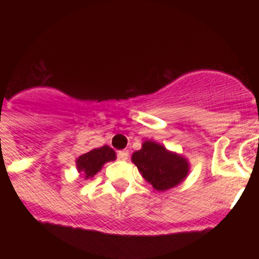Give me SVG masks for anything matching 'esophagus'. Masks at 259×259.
<instances>
[{
	"label": "esophagus",
	"mask_w": 259,
	"mask_h": 259,
	"mask_svg": "<svg viewBox=\"0 0 259 259\" xmlns=\"http://www.w3.org/2000/svg\"><path fill=\"white\" fill-rule=\"evenodd\" d=\"M118 159H122V161H127V159H128V152H127V150H119V152H118Z\"/></svg>",
	"instance_id": "obj_1"
}]
</instances>
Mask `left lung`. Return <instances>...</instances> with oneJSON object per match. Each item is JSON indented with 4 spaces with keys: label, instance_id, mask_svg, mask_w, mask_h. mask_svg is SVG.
<instances>
[{
    "label": "left lung",
    "instance_id": "left-lung-1",
    "mask_svg": "<svg viewBox=\"0 0 259 259\" xmlns=\"http://www.w3.org/2000/svg\"><path fill=\"white\" fill-rule=\"evenodd\" d=\"M144 179L157 191H166L183 182L188 174V162L180 155L171 153L154 141H145L143 148L132 154Z\"/></svg>",
    "mask_w": 259,
    "mask_h": 259
}]
</instances>
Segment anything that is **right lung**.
Masks as SVG:
<instances>
[{"mask_svg": "<svg viewBox=\"0 0 259 259\" xmlns=\"http://www.w3.org/2000/svg\"><path fill=\"white\" fill-rule=\"evenodd\" d=\"M114 159H115V152L110 146L105 145L80 155L77 158L76 166L77 170L85 174V178H92L101 170L102 164L109 161H114Z\"/></svg>", "mask_w": 259, "mask_h": 259, "instance_id": "right-lung-1", "label": "right lung"}]
</instances>
